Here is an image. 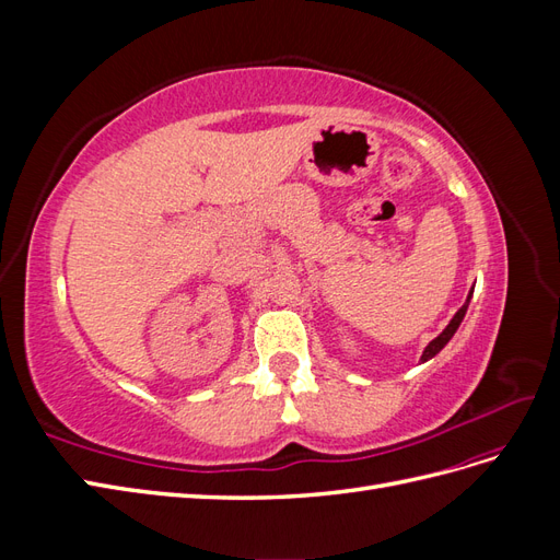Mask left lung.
I'll list each match as a JSON object with an SVG mask.
<instances>
[{
    "mask_svg": "<svg viewBox=\"0 0 560 560\" xmlns=\"http://www.w3.org/2000/svg\"><path fill=\"white\" fill-rule=\"evenodd\" d=\"M469 299H471V294L467 296V301H465V306L460 308V311H457L455 315H453V319L448 322V327L442 331V334H439L436 338H434V341H430V346L425 348V352H422V362H425V360H430V358H434V354L439 352V350H442L448 341H451V338H453V334L457 331V327H460V322H463V317H465V313H467V306H469Z\"/></svg>",
    "mask_w": 560,
    "mask_h": 560,
    "instance_id": "1",
    "label": "left lung"
}]
</instances>
